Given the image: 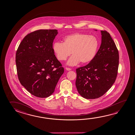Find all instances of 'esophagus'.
<instances>
[{
  "instance_id": "34e87169",
  "label": "esophagus",
  "mask_w": 135,
  "mask_h": 135,
  "mask_svg": "<svg viewBox=\"0 0 135 135\" xmlns=\"http://www.w3.org/2000/svg\"><path fill=\"white\" fill-rule=\"evenodd\" d=\"M65 69L67 71H71V69L70 68H68V67H66Z\"/></svg>"
}]
</instances>
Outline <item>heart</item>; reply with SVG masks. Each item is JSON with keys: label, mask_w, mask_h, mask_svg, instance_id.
Wrapping results in <instances>:
<instances>
[{"label": "heart", "mask_w": 135, "mask_h": 135, "mask_svg": "<svg viewBox=\"0 0 135 135\" xmlns=\"http://www.w3.org/2000/svg\"><path fill=\"white\" fill-rule=\"evenodd\" d=\"M99 42L96 37L88 34L75 33L66 36L63 43L56 42L53 50L58 59L64 61L71 54L73 55L67 64L73 66L80 62L82 64H89L97 55Z\"/></svg>", "instance_id": "heart-1"}]
</instances>
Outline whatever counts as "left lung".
<instances>
[{"label":"left lung","instance_id":"8db88e82","mask_svg":"<svg viewBox=\"0 0 135 135\" xmlns=\"http://www.w3.org/2000/svg\"><path fill=\"white\" fill-rule=\"evenodd\" d=\"M102 43L94 60L76 69V86L82 97L93 99L102 97L115 82L119 55L110 33L101 31Z\"/></svg>","mask_w":135,"mask_h":135}]
</instances>
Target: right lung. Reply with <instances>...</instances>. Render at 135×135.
I'll list each match as a JSON object with an SVG mask.
<instances>
[{"label":"right lung","instance_id":"1","mask_svg":"<svg viewBox=\"0 0 135 135\" xmlns=\"http://www.w3.org/2000/svg\"><path fill=\"white\" fill-rule=\"evenodd\" d=\"M57 30H39L27 34L18 46L16 62L21 84L32 95L53 93L64 68L55 56L53 43Z\"/></svg>","mask_w":135,"mask_h":135}]
</instances>
